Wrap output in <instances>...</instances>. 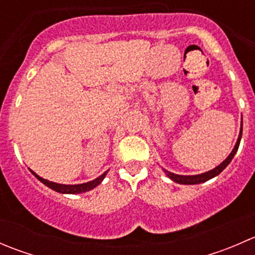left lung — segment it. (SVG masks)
Masks as SVG:
<instances>
[{"mask_svg":"<svg viewBox=\"0 0 255 255\" xmlns=\"http://www.w3.org/2000/svg\"><path fill=\"white\" fill-rule=\"evenodd\" d=\"M242 130H243V122L241 123V130H239V135H238L237 143H236V145H235V148H233V150L231 151L230 155H228L227 158H226L225 160H223L222 163L220 164V165H217L215 169H212V170L206 171V173H202V174H197V175H179V174L170 173V171H168V170H165V169H163L164 173L166 174V176H168L169 179H171V180H173V181L177 182V184H182V185L201 184V182H205V181H207V180L212 179V177L217 176L218 174H221L223 170H225L226 166H227L228 164L231 163V160H232V159H233V156H235L236 153H237L239 143H241Z\"/></svg>","mask_w":255,"mask_h":255,"instance_id":"left-lung-1","label":"left lung"}]
</instances>
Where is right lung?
Masks as SVG:
<instances>
[{"instance_id":"add662e5","label":"right lung","mask_w":255,"mask_h":255,"mask_svg":"<svg viewBox=\"0 0 255 255\" xmlns=\"http://www.w3.org/2000/svg\"><path fill=\"white\" fill-rule=\"evenodd\" d=\"M32 174L37 177L38 180H39L40 182H43V184L45 185V186H48L49 189L54 190V191L56 192H60V194H81V192H86V191H90V190L95 189L96 186H99L100 184L102 182V180L105 179L107 175V173H109V170L105 171L102 175H100L99 177H96L95 180H92V181H89V182H84V184H76V185H65V184H58V182H53V181H49L47 179H43V177H40L39 175H37V174L34 173L33 170Z\"/></svg>"}]
</instances>
